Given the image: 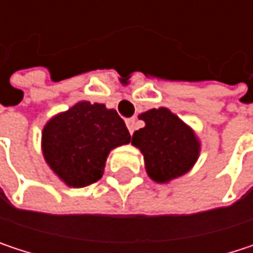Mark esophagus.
I'll use <instances>...</instances> for the list:
<instances>
[{"label": "esophagus", "mask_w": 253, "mask_h": 253, "mask_svg": "<svg viewBox=\"0 0 253 253\" xmlns=\"http://www.w3.org/2000/svg\"><path fill=\"white\" fill-rule=\"evenodd\" d=\"M126 125H127V128H128V131H130V133H133V131L136 130V119H134V117L127 119Z\"/></svg>", "instance_id": "1"}]
</instances>
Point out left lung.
<instances>
[{
    "instance_id": "8db88e82",
    "label": "left lung",
    "mask_w": 253,
    "mask_h": 253,
    "mask_svg": "<svg viewBox=\"0 0 253 253\" xmlns=\"http://www.w3.org/2000/svg\"><path fill=\"white\" fill-rule=\"evenodd\" d=\"M140 119L145 127L131 136V145L143 154L146 173L157 183L186 174L198 160L199 142L177 116L167 108H154Z\"/></svg>"
}]
</instances>
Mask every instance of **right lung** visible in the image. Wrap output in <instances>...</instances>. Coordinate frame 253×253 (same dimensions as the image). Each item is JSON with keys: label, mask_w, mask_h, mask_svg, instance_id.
<instances>
[{"label": "right lung", "mask_w": 253, "mask_h": 253, "mask_svg": "<svg viewBox=\"0 0 253 253\" xmlns=\"http://www.w3.org/2000/svg\"><path fill=\"white\" fill-rule=\"evenodd\" d=\"M128 142L130 133L117 111L87 101L51 119L42 131L45 161L72 187L98 181L110 151Z\"/></svg>", "instance_id": "1"}]
</instances>
